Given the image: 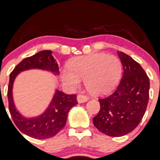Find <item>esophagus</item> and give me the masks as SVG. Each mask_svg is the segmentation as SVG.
Returning a JSON list of instances; mask_svg holds the SVG:
<instances>
[{
	"instance_id": "obj_1",
	"label": "esophagus",
	"mask_w": 160,
	"mask_h": 160,
	"mask_svg": "<svg viewBox=\"0 0 160 160\" xmlns=\"http://www.w3.org/2000/svg\"><path fill=\"white\" fill-rule=\"evenodd\" d=\"M77 102H78L79 103H82V102H87V100H89V98L87 97V96L78 95L77 97Z\"/></svg>"
}]
</instances>
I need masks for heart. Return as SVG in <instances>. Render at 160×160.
I'll list each match as a JSON object with an SVG mask.
<instances>
[{
	"mask_svg": "<svg viewBox=\"0 0 160 160\" xmlns=\"http://www.w3.org/2000/svg\"><path fill=\"white\" fill-rule=\"evenodd\" d=\"M67 67L60 72L63 83L76 88L81 80H85L87 90L95 95L111 91L118 83L122 73L120 59L104 53L77 57L70 60Z\"/></svg>",
	"mask_w": 160,
	"mask_h": 160,
	"instance_id": "1",
	"label": "heart"
}]
</instances>
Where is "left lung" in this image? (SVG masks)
I'll return each instance as SVG.
<instances>
[{"instance_id":"obj_1","label":"left lung","mask_w":160,"mask_h":160,"mask_svg":"<svg viewBox=\"0 0 160 160\" xmlns=\"http://www.w3.org/2000/svg\"><path fill=\"white\" fill-rule=\"evenodd\" d=\"M123 74L113 93L99 99L100 110L93 125L110 137H122L132 132L145 114L149 101V79L142 67L129 55L117 52Z\"/></svg>"}]
</instances>
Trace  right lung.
Returning <instances> with one entry per match:
<instances>
[{
  "label": "right lung",
  "instance_id": "add662e5",
  "mask_svg": "<svg viewBox=\"0 0 160 160\" xmlns=\"http://www.w3.org/2000/svg\"><path fill=\"white\" fill-rule=\"evenodd\" d=\"M31 69L47 70L55 76L60 73L58 64L52 56L51 50H42L23 59L10 74L8 90L9 111L14 124L23 133L35 139H48L58 134L64 127L69 111L77 104V96L66 94L57 89L51 102L43 113L29 118L23 117L14 105L13 85L15 78L21 72Z\"/></svg>",
  "mask_w": 160,
  "mask_h": 160
}]
</instances>
